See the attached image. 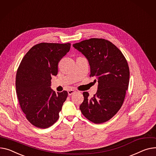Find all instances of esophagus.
Instances as JSON below:
<instances>
[{
	"label": "esophagus",
	"instance_id": "34e87169",
	"mask_svg": "<svg viewBox=\"0 0 156 156\" xmlns=\"http://www.w3.org/2000/svg\"><path fill=\"white\" fill-rule=\"evenodd\" d=\"M75 92H76V91H75L74 90H72V89H71V90H69L68 91V95H71L73 94V93H75Z\"/></svg>",
	"mask_w": 156,
	"mask_h": 156
}]
</instances>
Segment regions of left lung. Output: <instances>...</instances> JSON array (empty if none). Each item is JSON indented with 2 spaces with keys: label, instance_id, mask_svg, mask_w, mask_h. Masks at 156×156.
Here are the masks:
<instances>
[{
  "label": "left lung",
  "instance_id": "left-lung-1",
  "mask_svg": "<svg viewBox=\"0 0 156 156\" xmlns=\"http://www.w3.org/2000/svg\"><path fill=\"white\" fill-rule=\"evenodd\" d=\"M73 46L87 58L90 76H95L98 83L92 98L88 92L83 93L84 100L80 109L90 121L105 122L118 112L125 99L130 76L127 61L120 49L105 39L91 38Z\"/></svg>",
  "mask_w": 156,
  "mask_h": 156
}]
</instances>
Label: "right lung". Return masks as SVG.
Wrapping results in <instances>:
<instances>
[{"instance_id": "1", "label": "right lung", "mask_w": 156, "mask_h": 156, "mask_svg": "<svg viewBox=\"0 0 156 156\" xmlns=\"http://www.w3.org/2000/svg\"><path fill=\"white\" fill-rule=\"evenodd\" d=\"M70 43H41L31 48L17 69V98L28 121L36 127L46 129L59 119L68 92L56 93L51 88L52 75L58 74L61 59L69 51Z\"/></svg>"}]
</instances>
